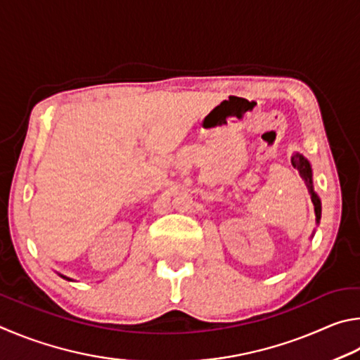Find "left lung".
<instances>
[{"label":"left lung","instance_id":"8db88e82","mask_svg":"<svg viewBox=\"0 0 360 360\" xmlns=\"http://www.w3.org/2000/svg\"><path fill=\"white\" fill-rule=\"evenodd\" d=\"M291 162H292V166L299 170L300 176L305 181V185L308 188V193H310V196H311V202L314 205V215H316V224H319V219H321V199H319V196H318L316 191H314V188H313V169H311V164H310V161H308L304 155H300L299 151H294L292 156H291Z\"/></svg>","mask_w":360,"mask_h":360}]
</instances>
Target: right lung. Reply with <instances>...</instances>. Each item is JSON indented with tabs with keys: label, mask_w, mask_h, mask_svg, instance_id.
I'll return each instance as SVG.
<instances>
[{
	"label": "right lung",
	"mask_w": 360,
	"mask_h": 360,
	"mask_svg": "<svg viewBox=\"0 0 360 360\" xmlns=\"http://www.w3.org/2000/svg\"><path fill=\"white\" fill-rule=\"evenodd\" d=\"M60 276H61V278H65V280H68V281H74L72 278H69V276H65V275H61V274H58Z\"/></svg>",
	"instance_id": "add662e5"
}]
</instances>
